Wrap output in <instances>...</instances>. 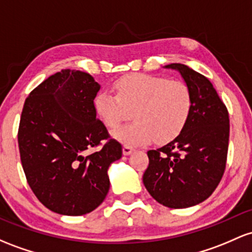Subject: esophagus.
<instances>
[{"mask_svg":"<svg viewBox=\"0 0 252 252\" xmlns=\"http://www.w3.org/2000/svg\"><path fill=\"white\" fill-rule=\"evenodd\" d=\"M132 151H134V149H132V147H130V146H128V145L123 146V154H124V156H129V154L132 153Z\"/></svg>","mask_w":252,"mask_h":252,"instance_id":"obj_1","label":"esophagus"}]
</instances>
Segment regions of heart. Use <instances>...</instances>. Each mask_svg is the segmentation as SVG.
<instances>
[{
    "label": "heart",
    "mask_w": 252,
    "mask_h": 252,
    "mask_svg": "<svg viewBox=\"0 0 252 252\" xmlns=\"http://www.w3.org/2000/svg\"><path fill=\"white\" fill-rule=\"evenodd\" d=\"M116 95L101 91L94 107L107 128L130 118L135 122L113 131L126 145H146L154 139L167 143L184 130L192 112V93L185 82L152 74H130L115 82Z\"/></svg>",
    "instance_id": "b5f03b06"
}]
</instances>
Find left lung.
Masks as SVG:
<instances>
[{"label":"left lung","instance_id":"8db88e82","mask_svg":"<svg viewBox=\"0 0 252 252\" xmlns=\"http://www.w3.org/2000/svg\"><path fill=\"white\" fill-rule=\"evenodd\" d=\"M179 71L192 93V112L184 130L164 147L148 151L143 184L152 197L168 208L203 202L217 189L226 167L229 118L212 82L181 63Z\"/></svg>","mask_w":252,"mask_h":252}]
</instances>
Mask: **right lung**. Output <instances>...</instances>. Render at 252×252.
<instances>
[{
	"label": "right lung",
	"mask_w": 252,
	"mask_h": 252,
	"mask_svg": "<svg viewBox=\"0 0 252 252\" xmlns=\"http://www.w3.org/2000/svg\"><path fill=\"white\" fill-rule=\"evenodd\" d=\"M99 90L90 74L63 69L25 100L18 131L24 172L38 200L59 214L77 217L100 206L110 189L109 166L122 157L121 143L96 118Z\"/></svg>",
	"instance_id": "1"
}]
</instances>
